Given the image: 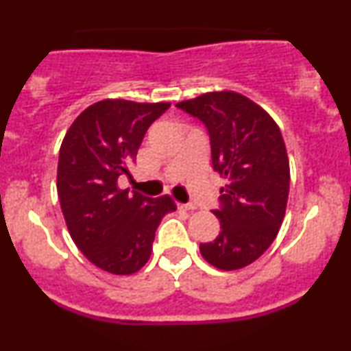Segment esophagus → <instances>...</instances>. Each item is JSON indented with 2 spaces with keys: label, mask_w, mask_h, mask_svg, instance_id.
Instances as JSON below:
<instances>
[{
  "label": "esophagus",
  "mask_w": 351,
  "mask_h": 351,
  "mask_svg": "<svg viewBox=\"0 0 351 351\" xmlns=\"http://www.w3.org/2000/svg\"><path fill=\"white\" fill-rule=\"evenodd\" d=\"M178 208L184 209V211H193V209H196V206L193 203H178Z\"/></svg>",
  "instance_id": "1"
}]
</instances>
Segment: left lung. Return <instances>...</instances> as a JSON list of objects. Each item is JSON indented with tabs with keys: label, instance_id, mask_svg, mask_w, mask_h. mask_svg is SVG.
Listing matches in <instances>:
<instances>
[{
	"label": "left lung",
	"instance_id": "left-lung-1",
	"mask_svg": "<svg viewBox=\"0 0 351 351\" xmlns=\"http://www.w3.org/2000/svg\"><path fill=\"white\" fill-rule=\"evenodd\" d=\"M176 107L201 120L209 134L213 170L226 178L219 208L221 231L199 244L201 256L223 271L259 259L274 243L285 215L291 170L272 117L237 92H209Z\"/></svg>",
	"mask_w": 351,
	"mask_h": 351
}]
</instances>
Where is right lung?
<instances>
[{
    "instance_id": "right-lung-1",
    "label": "right lung",
    "mask_w": 351,
    "mask_h": 351,
    "mask_svg": "<svg viewBox=\"0 0 351 351\" xmlns=\"http://www.w3.org/2000/svg\"><path fill=\"white\" fill-rule=\"evenodd\" d=\"M168 102L100 100L80 114L59 150L58 195L72 241L102 271L134 274L147 264L155 231L175 211L170 196L147 198L120 189L148 127Z\"/></svg>"
}]
</instances>
